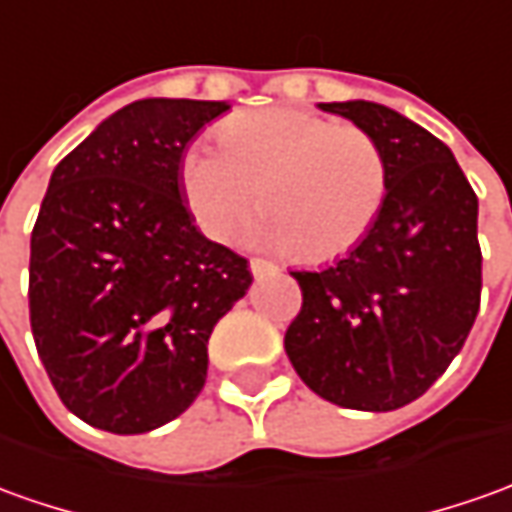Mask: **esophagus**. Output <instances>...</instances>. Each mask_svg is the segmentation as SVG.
Segmentation results:
<instances>
[{
    "label": "esophagus",
    "instance_id": "34e87169",
    "mask_svg": "<svg viewBox=\"0 0 512 512\" xmlns=\"http://www.w3.org/2000/svg\"><path fill=\"white\" fill-rule=\"evenodd\" d=\"M249 269H252V274H255V277H263V274H274V271H277V266H274V263H269V260L252 257V260H249Z\"/></svg>",
    "mask_w": 512,
    "mask_h": 512
}]
</instances>
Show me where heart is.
<instances>
[{
    "mask_svg": "<svg viewBox=\"0 0 512 512\" xmlns=\"http://www.w3.org/2000/svg\"><path fill=\"white\" fill-rule=\"evenodd\" d=\"M182 193L212 241H229L260 201L266 215L252 241L325 263L375 227L387 204L389 159L358 125L300 109L252 111L221 128V148H187Z\"/></svg>",
    "mask_w": 512,
    "mask_h": 512,
    "instance_id": "obj_1",
    "label": "heart"
}]
</instances>
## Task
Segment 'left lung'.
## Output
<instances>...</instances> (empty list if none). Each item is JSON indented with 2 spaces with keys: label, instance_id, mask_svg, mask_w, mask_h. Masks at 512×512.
Instances as JSON below:
<instances>
[{
  "label": "left lung",
  "instance_id": "obj_1",
  "mask_svg": "<svg viewBox=\"0 0 512 512\" xmlns=\"http://www.w3.org/2000/svg\"><path fill=\"white\" fill-rule=\"evenodd\" d=\"M387 151L389 193L367 238L319 271H291L302 308L285 330L294 370L325 401L392 412L446 373L479 314L474 187L446 142L370 100L319 103Z\"/></svg>",
  "mask_w": 512,
  "mask_h": 512
}]
</instances>
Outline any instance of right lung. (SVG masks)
I'll return each instance as SVG.
<instances>
[{
	"instance_id": "add662e5",
	"label": "right lung",
	"mask_w": 512,
	"mask_h": 512,
	"mask_svg": "<svg viewBox=\"0 0 512 512\" xmlns=\"http://www.w3.org/2000/svg\"><path fill=\"white\" fill-rule=\"evenodd\" d=\"M224 100L145 97L52 170L30 238V328L64 406L111 434L179 417L207 381L215 322L252 285L246 257L204 238L182 159Z\"/></svg>"
}]
</instances>
